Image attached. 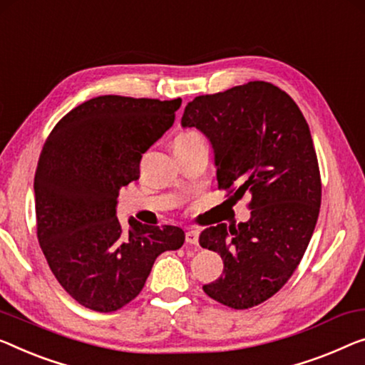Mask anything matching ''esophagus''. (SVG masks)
<instances>
[{
	"instance_id": "esophagus-1",
	"label": "esophagus",
	"mask_w": 365,
	"mask_h": 365,
	"mask_svg": "<svg viewBox=\"0 0 365 365\" xmlns=\"http://www.w3.org/2000/svg\"><path fill=\"white\" fill-rule=\"evenodd\" d=\"M198 236H200V232L197 230H188L187 232H185V241H187L188 244H193V246H197Z\"/></svg>"
}]
</instances>
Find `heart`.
Listing matches in <instances>:
<instances>
[{"label": "heart", "mask_w": 365, "mask_h": 365, "mask_svg": "<svg viewBox=\"0 0 365 365\" xmlns=\"http://www.w3.org/2000/svg\"><path fill=\"white\" fill-rule=\"evenodd\" d=\"M192 138H201L200 134H197V133H193V130H190V133H183V134H180L178 135L177 139H192Z\"/></svg>", "instance_id": "b5f03b06"}]
</instances>
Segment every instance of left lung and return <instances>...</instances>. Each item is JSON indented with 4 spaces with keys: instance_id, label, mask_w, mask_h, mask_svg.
<instances>
[{
    "instance_id": "8db88e82",
    "label": "left lung",
    "mask_w": 365,
    "mask_h": 365,
    "mask_svg": "<svg viewBox=\"0 0 365 365\" xmlns=\"http://www.w3.org/2000/svg\"><path fill=\"white\" fill-rule=\"evenodd\" d=\"M182 126L208 138L217 187L252 197L249 221L200 235V246L225 264L220 279L203 285L206 295L235 309L252 308L287 284L317 226L322 178L308 123L279 86L249 81L195 98Z\"/></svg>"
}]
</instances>
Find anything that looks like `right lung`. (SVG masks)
Returning a JSON list of instances; mask_svg holds the SVG:
<instances>
[{"instance_id":"1","label":"right lung","mask_w":365,"mask_h":365,"mask_svg":"<svg viewBox=\"0 0 365 365\" xmlns=\"http://www.w3.org/2000/svg\"><path fill=\"white\" fill-rule=\"evenodd\" d=\"M182 100L118 95L81 103L56 124L34 177L37 239L63 290L111 313L139 295L155 259L180 249L177 226L116 216L119 190L139 178L143 154L172 128Z\"/></svg>"}]
</instances>
